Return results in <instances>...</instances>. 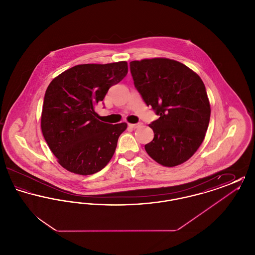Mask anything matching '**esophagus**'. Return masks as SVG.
Wrapping results in <instances>:
<instances>
[{"mask_svg": "<svg viewBox=\"0 0 255 255\" xmlns=\"http://www.w3.org/2000/svg\"><path fill=\"white\" fill-rule=\"evenodd\" d=\"M128 126H129L130 128L136 129V128H138V127L140 126V124H139V123H129V124H128Z\"/></svg>", "mask_w": 255, "mask_h": 255, "instance_id": "obj_1", "label": "esophagus"}]
</instances>
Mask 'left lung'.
Returning <instances> with one entry per match:
<instances>
[{
    "label": "left lung",
    "instance_id": "1",
    "mask_svg": "<svg viewBox=\"0 0 255 255\" xmlns=\"http://www.w3.org/2000/svg\"><path fill=\"white\" fill-rule=\"evenodd\" d=\"M133 85L158 116L149 124L154 138L148 155L163 166H176L202 144L210 120V105L201 77L178 61L167 58L130 62Z\"/></svg>",
    "mask_w": 255,
    "mask_h": 255
}]
</instances>
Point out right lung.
<instances>
[{"label":"right lung","instance_id":"right-lung-1","mask_svg":"<svg viewBox=\"0 0 255 255\" xmlns=\"http://www.w3.org/2000/svg\"><path fill=\"white\" fill-rule=\"evenodd\" d=\"M128 73L127 62L77 65L55 77L44 98L41 128L65 169L92 175L113 157L127 123L99 122L95 108Z\"/></svg>","mask_w":255,"mask_h":255}]
</instances>
